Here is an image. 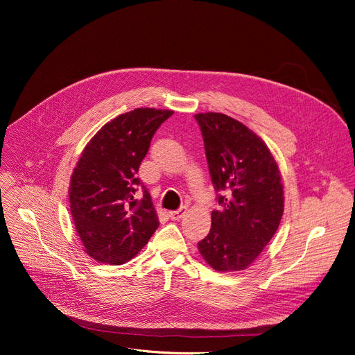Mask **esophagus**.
<instances>
[{"mask_svg":"<svg viewBox=\"0 0 355 355\" xmlns=\"http://www.w3.org/2000/svg\"><path fill=\"white\" fill-rule=\"evenodd\" d=\"M185 214H187V207H181L178 211H171V212L168 214V216H170V219H173V220H180Z\"/></svg>","mask_w":355,"mask_h":355,"instance_id":"obj_1","label":"esophagus"}]
</instances>
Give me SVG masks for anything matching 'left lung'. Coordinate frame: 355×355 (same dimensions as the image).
Returning <instances> with one entry per match:
<instances>
[{
    "mask_svg": "<svg viewBox=\"0 0 355 355\" xmlns=\"http://www.w3.org/2000/svg\"><path fill=\"white\" fill-rule=\"evenodd\" d=\"M209 173L223 207L212 212L209 234L198 250L214 270L250 267L275 234L284 214L282 177L264 140L218 112L196 114Z\"/></svg>",
    "mask_w": 355,
    "mask_h": 355,
    "instance_id": "1",
    "label": "left lung"
}]
</instances>
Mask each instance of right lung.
I'll list each match as a JSON object with an SVG mask.
<instances>
[{
    "mask_svg": "<svg viewBox=\"0 0 355 355\" xmlns=\"http://www.w3.org/2000/svg\"><path fill=\"white\" fill-rule=\"evenodd\" d=\"M174 111L136 108L101 128L70 180V212L87 254L103 264L130 261L160 222L148 191L135 199L139 167L159 126Z\"/></svg>",
    "mask_w": 355,
    "mask_h": 355,
    "instance_id": "obj_1",
    "label": "right lung"
}]
</instances>
